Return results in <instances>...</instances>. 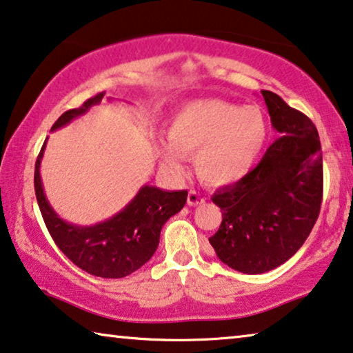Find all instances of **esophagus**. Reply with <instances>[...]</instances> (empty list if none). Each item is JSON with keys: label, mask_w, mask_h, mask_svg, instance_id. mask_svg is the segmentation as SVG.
<instances>
[{"label": "esophagus", "mask_w": 353, "mask_h": 353, "mask_svg": "<svg viewBox=\"0 0 353 353\" xmlns=\"http://www.w3.org/2000/svg\"><path fill=\"white\" fill-rule=\"evenodd\" d=\"M205 202V197L202 196L199 191H189L188 194V205L191 207H196V205H201V203Z\"/></svg>", "instance_id": "obj_1"}]
</instances>
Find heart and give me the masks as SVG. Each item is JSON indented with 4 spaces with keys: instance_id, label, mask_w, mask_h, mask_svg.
<instances>
[{
    "instance_id": "b5f03b06",
    "label": "heart",
    "mask_w": 353,
    "mask_h": 353,
    "mask_svg": "<svg viewBox=\"0 0 353 353\" xmlns=\"http://www.w3.org/2000/svg\"><path fill=\"white\" fill-rule=\"evenodd\" d=\"M269 125L258 106L218 99L191 101L173 116L168 139L157 143L167 168L185 170V154L196 156L199 176L210 185H228L248 175L268 140Z\"/></svg>"
}]
</instances>
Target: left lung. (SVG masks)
I'll return each instance as SVG.
<instances>
[{"instance_id": "left-lung-1", "label": "left lung", "mask_w": 353, "mask_h": 353, "mask_svg": "<svg viewBox=\"0 0 353 353\" xmlns=\"http://www.w3.org/2000/svg\"><path fill=\"white\" fill-rule=\"evenodd\" d=\"M279 139L259 164L213 194L223 221L208 239L216 256L243 274H264L309 237L323 199V159L314 122L277 94L261 90Z\"/></svg>"}]
</instances>
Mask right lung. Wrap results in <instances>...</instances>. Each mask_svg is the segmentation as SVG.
<instances>
[{"instance_id":"add662e5","label":"right lung","mask_w":353,"mask_h":353,"mask_svg":"<svg viewBox=\"0 0 353 353\" xmlns=\"http://www.w3.org/2000/svg\"><path fill=\"white\" fill-rule=\"evenodd\" d=\"M103 95L101 92L79 108L65 111L50 130L84 114L90 106L100 103ZM44 148L46 141L34 165V192L46 228L65 256L88 274L103 279H122L150 261L159 245L162 226L185 207L188 191H162L146 185L113 218L95 226H74L59 218L44 196L39 175Z\"/></svg>"}]
</instances>
